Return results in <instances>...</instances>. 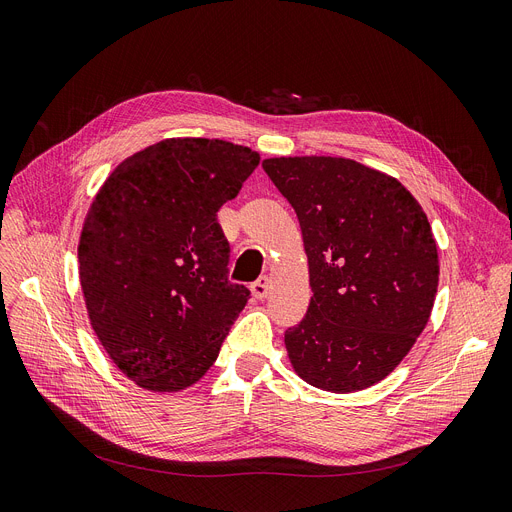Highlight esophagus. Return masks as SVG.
<instances>
[{"instance_id": "34e87169", "label": "esophagus", "mask_w": 512, "mask_h": 512, "mask_svg": "<svg viewBox=\"0 0 512 512\" xmlns=\"http://www.w3.org/2000/svg\"><path fill=\"white\" fill-rule=\"evenodd\" d=\"M251 291H253L255 299H263L270 291V276H261L259 280H255L253 286H251Z\"/></svg>"}]
</instances>
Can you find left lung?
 <instances>
[{"label": "left lung", "mask_w": 512, "mask_h": 512, "mask_svg": "<svg viewBox=\"0 0 512 512\" xmlns=\"http://www.w3.org/2000/svg\"><path fill=\"white\" fill-rule=\"evenodd\" d=\"M309 261L305 318L284 332L303 381L351 393L383 381L427 326L439 261L429 219L395 177L337 157L265 159Z\"/></svg>", "instance_id": "obj_1"}]
</instances>
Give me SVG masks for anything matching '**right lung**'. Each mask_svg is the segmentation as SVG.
I'll return each mask as SVG.
<instances>
[{
  "instance_id": "add662e5",
  "label": "right lung",
  "mask_w": 512,
  "mask_h": 512,
  "mask_svg": "<svg viewBox=\"0 0 512 512\" xmlns=\"http://www.w3.org/2000/svg\"><path fill=\"white\" fill-rule=\"evenodd\" d=\"M259 154L180 138L123 161L96 194L79 240V278L96 335L119 370L150 391L194 385L251 291L228 280L217 211Z\"/></svg>"
}]
</instances>
